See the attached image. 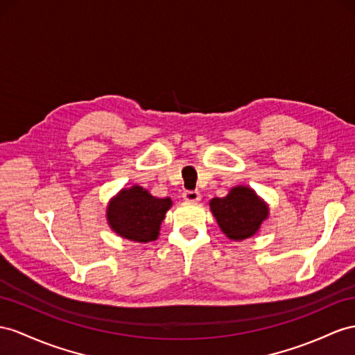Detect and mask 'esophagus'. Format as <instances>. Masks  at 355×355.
<instances>
[{"label":"esophagus","mask_w":355,"mask_h":355,"mask_svg":"<svg viewBox=\"0 0 355 355\" xmlns=\"http://www.w3.org/2000/svg\"><path fill=\"white\" fill-rule=\"evenodd\" d=\"M183 199L186 202H198L201 201V193H199L198 190H184Z\"/></svg>","instance_id":"obj_1"}]
</instances>
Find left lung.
<instances>
[{"label":"left lung","mask_w":355,"mask_h":355,"mask_svg":"<svg viewBox=\"0 0 355 355\" xmlns=\"http://www.w3.org/2000/svg\"><path fill=\"white\" fill-rule=\"evenodd\" d=\"M210 208L222 232L235 241L255 235L268 217V205L246 186L232 187L223 198H213Z\"/></svg>","instance_id":"obj_1"}]
</instances>
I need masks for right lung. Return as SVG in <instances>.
<instances>
[{"mask_svg":"<svg viewBox=\"0 0 355 355\" xmlns=\"http://www.w3.org/2000/svg\"><path fill=\"white\" fill-rule=\"evenodd\" d=\"M172 205L171 198H156L141 186L123 189L106 210L109 226L120 237L148 243L157 240L160 225Z\"/></svg>","mask_w":355,"mask_h":355,"instance_id":"add662e5","label":"right lung"}]
</instances>
